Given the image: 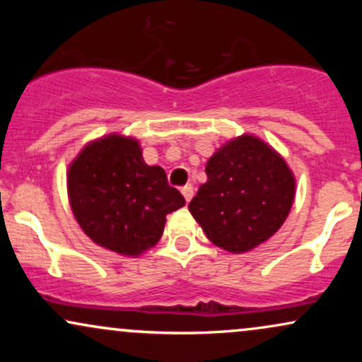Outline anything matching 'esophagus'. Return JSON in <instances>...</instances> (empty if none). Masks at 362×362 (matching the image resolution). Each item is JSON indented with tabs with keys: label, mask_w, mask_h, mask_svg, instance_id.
Returning a JSON list of instances; mask_svg holds the SVG:
<instances>
[{
	"label": "esophagus",
	"mask_w": 362,
	"mask_h": 362,
	"mask_svg": "<svg viewBox=\"0 0 362 362\" xmlns=\"http://www.w3.org/2000/svg\"><path fill=\"white\" fill-rule=\"evenodd\" d=\"M182 194H184V197H185V201L189 202L190 199L194 197V187L192 185H185L184 189H182Z\"/></svg>",
	"instance_id": "1"
}]
</instances>
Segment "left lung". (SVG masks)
<instances>
[{"label":"left lung","mask_w":362,"mask_h":362,"mask_svg":"<svg viewBox=\"0 0 362 362\" xmlns=\"http://www.w3.org/2000/svg\"><path fill=\"white\" fill-rule=\"evenodd\" d=\"M189 211L216 247L245 253L267 242L288 218L294 175L279 153L252 134L223 144L206 165Z\"/></svg>","instance_id":"left-lung-1"}]
</instances>
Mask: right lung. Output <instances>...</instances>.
Segmentation results:
<instances>
[{"instance_id":"add662e5","label":"right lung","mask_w":362,"mask_h":362,"mask_svg":"<svg viewBox=\"0 0 362 362\" xmlns=\"http://www.w3.org/2000/svg\"><path fill=\"white\" fill-rule=\"evenodd\" d=\"M71 211L90 240L119 255L138 257L163 235L167 214L185 206L161 167L144 163L134 138L91 141L68 170Z\"/></svg>"}]
</instances>
